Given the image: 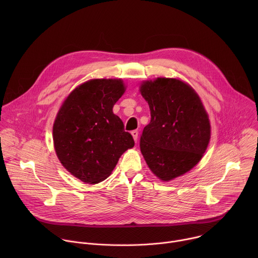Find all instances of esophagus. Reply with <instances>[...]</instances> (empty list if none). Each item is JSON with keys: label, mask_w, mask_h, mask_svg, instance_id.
I'll return each mask as SVG.
<instances>
[{"label": "esophagus", "mask_w": 258, "mask_h": 258, "mask_svg": "<svg viewBox=\"0 0 258 258\" xmlns=\"http://www.w3.org/2000/svg\"><path fill=\"white\" fill-rule=\"evenodd\" d=\"M138 135H139L138 131H133V132H132V136H133V138H134L135 142H137V141H138Z\"/></svg>", "instance_id": "obj_1"}]
</instances>
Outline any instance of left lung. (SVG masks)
<instances>
[{
  "label": "left lung",
  "mask_w": 258,
  "mask_h": 258,
  "mask_svg": "<svg viewBox=\"0 0 258 258\" xmlns=\"http://www.w3.org/2000/svg\"><path fill=\"white\" fill-rule=\"evenodd\" d=\"M140 92L151 113L141 136V152L157 177L171 180L191 170L205 153L208 114L197 93L176 79L144 82Z\"/></svg>",
  "instance_id": "obj_1"
}]
</instances>
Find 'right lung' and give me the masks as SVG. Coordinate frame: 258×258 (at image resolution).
Instances as JSON below:
<instances>
[{
    "label": "right lung",
    "mask_w": 258,
    "mask_h": 258,
    "mask_svg": "<svg viewBox=\"0 0 258 258\" xmlns=\"http://www.w3.org/2000/svg\"><path fill=\"white\" fill-rule=\"evenodd\" d=\"M125 91L118 79L91 80L73 90L53 125L56 154L62 165L87 183L111 174L120 156L134 147L132 135L112 108Z\"/></svg>",
    "instance_id": "add662e5"
}]
</instances>
